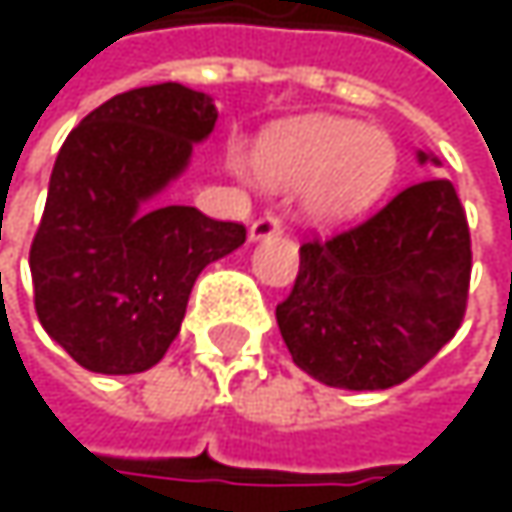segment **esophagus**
Segmentation results:
<instances>
[{
	"mask_svg": "<svg viewBox=\"0 0 512 512\" xmlns=\"http://www.w3.org/2000/svg\"><path fill=\"white\" fill-rule=\"evenodd\" d=\"M275 234H281V222L275 216H260V219L252 222V228H249V240L252 243H260V240L275 237Z\"/></svg>",
	"mask_w": 512,
	"mask_h": 512,
	"instance_id": "esophagus-1",
	"label": "esophagus"
}]
</instances>
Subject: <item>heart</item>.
Listing matches in <instances>:
<instances>
[{
  "label": "heart",
  "mask_w": 512,
  "mask_h": 512,
  "mask_svg": "<svg viewBox=\"0 0 512 512\" xmlns=\"http://www.w3.org/2000/svg\"><path fill=\"white\" fill-rule=\"evenodd\" d=\"M257 171L278 189H299L311 225L335 228L382 198L397 171L391 136L347 118H302L266 133Z\"/></svg>",
  "instance_id": "obj_1"
}]
</instances>
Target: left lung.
Returning <instances> with one entry per match:
<instances>
[{
  "instance_id": "obj_1",
  "label": "left lung",
  "mask_w": 512,
  "mask_h": 512,
  "mask_svg": "<svg viewBox=\"0 0 512 512\" xmlns=\"http://www.w3.org/2000/svg\"><path fill=\"white\" fill-rule=\"evenodd\" d=\"M421 165H442L418 151ZM471 240L457 189L427 177L376 216L305 243L293 293L275 308L293 364L329 388L406 382L460 329Z\"/></svg>"
}]
</instances>
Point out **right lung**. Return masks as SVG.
Instances as JSON below:
<instances>
[{
    "mask_svg": "<svg viewBox=\"0 0 512 512\" xmlns=\"http://www.w3.org/2000/svg\"><path fill=\"white\" fill-rule=\"evenodd\" d=\"M204 91L162 82L115 94L55 156L29 269L44 332L91 373L151 370L180 332L201 269L246 228L162 204L216 127Z\"/></svg>",
    "mask_w": 512,
    "mask_h": 512,
    "instance_id": "right-lung-1",
    "label": "right lung"
}]
</instances>
